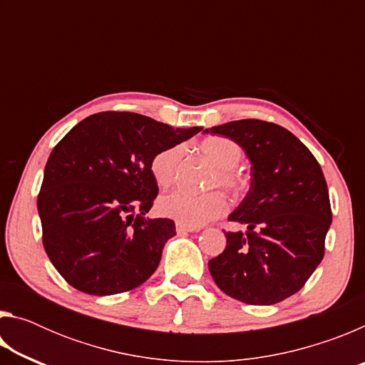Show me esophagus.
I'll return each mask as SVG.
<instances>
[{
    "mask_svg": "<svg viewBox=\"0 0 365 365\" xmlns=\"http://www.w3.org/2000/svg\"><path fill=\"white\" fill-rule=\"evenodd\" d=\"M175 230H177V233H190V232H196L197 228H196V227L185 225V224H180V222H177V224H175Z\"/></svg>",
    "mask_w": 365,
    "mask_h": 365,
    "instance_id": "esophagus-1",
    "label": "esophagus"
}]
</instances>
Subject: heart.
Returning <instances> with one entry per match:
<instances>
[{
	"instance_id": "1",
	"label": "heart",
	"mask_w": 365,
	"mask_h": 365,
	"mask_svg": "<svg viewBox=\"0 0 365 365\" xmlns=\"http://www.w3.org/2000/svg\"><path fill=\"white\" fill-rule=\"evenodd\" d=\"M200 148L209 163L215 165V172L209 178L207 187H220L235 197L242 196L248 190V180L242 172L235 169L243 156L242 148L237 141L225 137H209L201 141ZM183 153L182 145H174L159 151L153 158L151 175L160 188H168L177 180ZM158 211L164 217L174 219L180 224L200 227L224 214L227 211V200L217 190L201 195L175 190L159 197Z\"/></svg>"
}]
</instances>
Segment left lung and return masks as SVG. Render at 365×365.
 <instances>
[{
  "instance_id": "8db88e82",
  "label": "left lung",
  "mask_w": 365,
  "mask_h": 365,
  "mask_svg": "<svg viewBox=\"0 0 365 365\" xmlns=\"http://www.w3.org/2000/svg\"><path fill=\"white\" fill-rule=\"evenodd\" d=\"M243 148L251 160V188L228 220L209 272L222 292L252 306L277 304L304 287L324 259L331 224L329 188L306 145L277 123L243 119L206 128Z\"/></svg>"
}]
</instances>
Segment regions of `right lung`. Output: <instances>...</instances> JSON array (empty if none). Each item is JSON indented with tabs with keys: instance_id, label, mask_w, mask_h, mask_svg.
<instances>
[{
	"instance_id": "right-lung-1",
	"label": "right lung",
	"mask_w": 365,
	"mask_h": 365,
	"mask_svg": "<svg viewBox=\"0 0 365 365\" xmlns=\"http://www.w3.org/2000/svg\"><path fill=\"white\" fill-rule=\"evenodd\" d=\"M201 127L106 110L78 122L48 158L38 193L43 246L71 287L106 296L130 292L158 269L170 219H146L158 196L151 160Z\"/></svg>"
}]
</instances>
